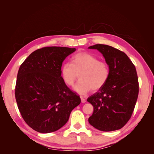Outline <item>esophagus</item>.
Returning <instances> with one entry per match:
<instances>
[{"mask_svg": "<svg viewBox=\"0 0 154 154\" xmlns=\"http://www.w3.org/2000/svg\"><path fill=\"white\" fill-rule=\"evenodd\" d=\"M80 98H81V103H85L86 102V99H85V97H83V96H81L80 97Z\"/></svg>", "mask_w": 154, "mask_h": 154, "instance_id": "esophagus-1", "label": "esophagus"}]
</instances>
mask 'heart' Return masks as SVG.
<instances>
[{"label": "heart", "instance_id": "1", "mask_svg": "<svg viewBox=\"0 0 154 154\" xmlns=\"http://www.w3.org/2000/svg\"><path fill=\"white\" fill-rule=\"evenodd\" d=\"M61 75L64 83L70 87L79 75L80 80L74 89L80 94H86L105 85L110 77V67L106 61H100L92 54L80 52L72 57L71 63L62 65Z\"/></svg>", "mask_w": 154, "mask_h": 154}]
</instances>
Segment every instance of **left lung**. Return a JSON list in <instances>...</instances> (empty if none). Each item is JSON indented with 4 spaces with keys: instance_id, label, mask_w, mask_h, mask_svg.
Returning <instances> with one entry per match:
<instances>
[{
    "instance_id": "1",
    "label": "left lung",
    "mask_w": 154,
    "mask_h": 154,
    "mask_svg": "<svg viewBox=\"0 0 154 154\" xmlns=\"http://www.w3.org/2000/svg\"><path fill=\"white\" fill-rule=\"evenodd\" d=\"M89 48L99 50L110 67L105 85L87 99L94 108L89 122L100 131L119 130L131 118L138 99L136 67L124 52L110 45L96 44Z\"/></svg>"
}]
</instances>
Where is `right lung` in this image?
I'll use <instances>...</instances> for the list:
<instances>
[{
	"mask_svg": "<svg viewBox=\"0 0 154 154\" xmlns=\"http://www.w3.org/2000/svg\"><path fill=\"white\" fill-rule=\"evenodd\" d=\"M75 48L44 47L34 51L21 64L17 75L15 98L22 119L40 133L63 126L72 110L81 103L61 76L62 63Z\"/></svg>",
	"mask_w": 154,
	"mask_h": 154,
	"instance_id": "obj_1",
	"label": "right lung"
}]
</instances>
